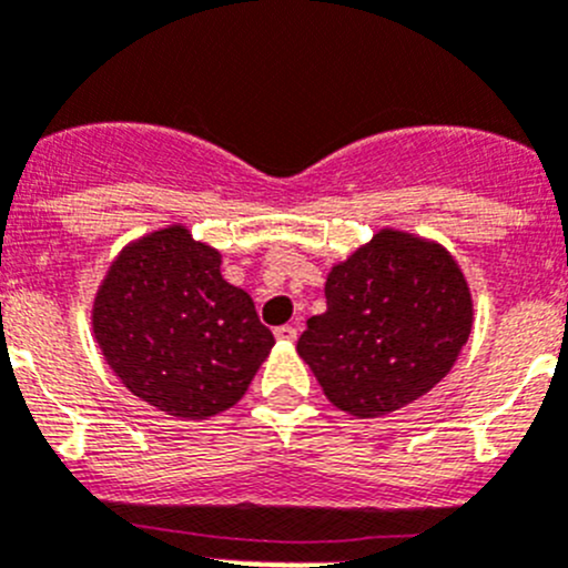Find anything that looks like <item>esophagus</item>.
I'll use <instances>...</instances> for the list:
<instances>
[{
    "instance_id": "obj_1",
    "label": "esophagus",
    "mask_w": 568,
    "mask_h": 568,
    "mask_svg": "<svg viewBox=\"0 0 568 568\" xmlns=\"http://www.w3.org/2000/svg\"><path fill=\"white\" fill-rule=\"evenodd\" d=\"M296 335H300V329H296L294 324H283V327L274 329V338L283 341V344H294Z\"/></svg>"
}]
</instances>
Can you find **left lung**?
<instances>
[{"label":"left lung","mask_w":568,"mask_h":568,"mask_svg":"<svg viewBox=\"0 0 568 568\" xmlns=\"http://www.w3.org/2000/svg\"><path fill=\"white\" fill-rule=\"evenodd\" d=\"M327 311L296 352L324 396L357 418L394 413L442 383L475 324L464 268L433 239L383 227L335 263Z\"/></svg>","instance_id":"8db88e82"}]
</instances>
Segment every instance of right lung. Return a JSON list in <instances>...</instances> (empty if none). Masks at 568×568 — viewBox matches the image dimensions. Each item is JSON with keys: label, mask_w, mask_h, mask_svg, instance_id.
Wrapping results in <instances>:
<instances>
[{"label": "right lung", "mask_w": 568, "mask_h": 568, "mask_svg": "<svg viewBox=\"0 0 568 568\" xmlns=\"http://www.w3.org/2000/svg\"><path fill=\"white\" fill-rule=\"evenodd\" d=\"M91 329L124 388L178 418L230 410L274 346L252 296L222 277V252L185 224L121 246L93 296Z\"/></svg>", "instance_id": "1"}]
</instances>
